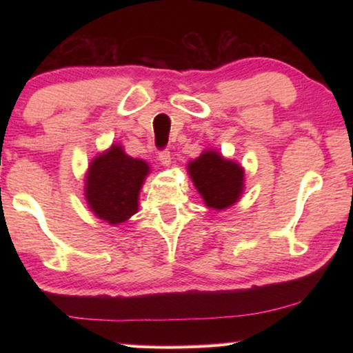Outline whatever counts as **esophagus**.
Wrapping results in <instances>:
<instances>
[{"label":"esophagus","mask_w":353,"mask_h":353,"mask_svg":"<svg viewBox=\"0 0 353 353\" xmlns=\"http://www.w3.org/2000/svg\"><path fill=\"white\" fill-rule=\"evenodd\" d=\"M159 160H160V163H162L163 166H166V168H168V166H171V154H170V151H162L159 154Z\"/></svg>","instance_id":"1"}]
</instances>
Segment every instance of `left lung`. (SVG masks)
I'll return each instance as SVG.
<instances>
[{
  "instance_id": "1",
  "label": "left lung",
  "mask_w": 353,
  "mask_h": 353,
  "mask_svg": "<svg viewBox=\"0 0 353 353\" xmlns=\"http://www.w3.org/2000/svg\"><path fill=\"white\" fill-rule=\"evenodd\" d=\"M188 176L204 204L213 210L235 205L244 191V168L216 149H205L187 165Z\"/></svg>"
}]
</instances>
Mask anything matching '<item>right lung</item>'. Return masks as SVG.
<instances>
[{
	"mask_svg": "<svg viewBox=\"0 0 353 353\" xmlns=\"http://www.w3.org/2000/svg\"><path fill=\"white\" fill-rule=\"evenodd\" d=\"M151 166L134 159L118 143L99 152L85 172L83 196L98 219L118 225L139 212V196Z\"/></svg>",
	"mask_w": 353,
	"mask_h": 353,
	"instance_id": "1",
	"label": "right lung"
}]
</instances>
